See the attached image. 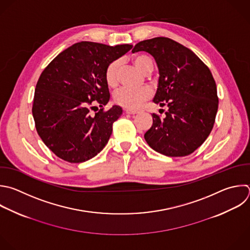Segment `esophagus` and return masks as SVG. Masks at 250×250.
Segmentation results:
<instances>
[{
  "label": "esophagus",
  "instance_id": "34e87169",
  "mask_svg": "<svg viewBox=\"0 0 250 250\" xmlns=\"http://www.w3.org/2000/svg\"><path fill=\"white\" fill-rule=\"evenodd\" d=\"M125 111L126 114H130V115H135V114L138 113L137 110H131V109H125Z\"/></svg>",
  "mask_w": 250,
  "mask_h": 250
}]
</instances>
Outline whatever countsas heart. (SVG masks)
<instances>
[{"mask_svg": "<svg viewBox=\"0 0 250 250\" xmlns=\"http://www.w3.org/2000/svg\"><path fill=\"white\" fill-rule=\"evenodd\" d=\"M134 65L144 73H148L153 68V61L150 57L143 54L134 55L131 58ZM121 66V60L116 59L108 63L105 69V81L110 88H116L119 84V69ZM153 95L152 90L147 87H141L138 89L122 88L116 92L114 100L116 104L126 109H137L142 104L149 100Z\"/></svg>", "mask_w": 250, "mask_h": 250, "instance_id": "obj_1", "label": "heart"}]
</instances>
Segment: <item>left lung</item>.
Returning <instances> with one entry per match:
<instances>
[{
    "instance_id": "1",
    "label": "left lung",
    "mask_w": 250,
    "mask_h": 250,
    "mask_svg": "<svg viewBox=\"0 0 250 250\" xmlns=\"http://www.w3.org/2000/svg\"><path fill=\"white\" fill-rule=\"evenodd\" d=\"M138 51L152 55L159 68L154 103L169 108L164 119L152 114L153 125L144 138L158 153L188 156L201 146L215 124L219 98L213 75L191 50L167 37L141 41L131 52Z\"/></svg>"
}]
</instances>
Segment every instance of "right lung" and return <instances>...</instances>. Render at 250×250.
<instances>
[{"label": "right lung", "mask_w": 250, "mask_h": 250, "mask_svg": "<svg viewBox=\"0 0 250 250\" xmlns=\"http://www.w3.org/2000/svg\"><path fill=\"white\" fill-rule=\"evenodd\" d=\"M131 48L129 44L112 47L87 41L75 43L42 71L32 115L39 136L59 158L69 163L85 162L108 143L113 124L123 110L113 106L104 111L110 100L105 69ZM96 104L101 109L91 115Z\"/></svg>", "instance_id": "right-lung-1"}]
</instances>
